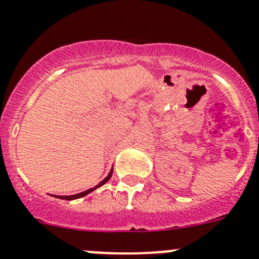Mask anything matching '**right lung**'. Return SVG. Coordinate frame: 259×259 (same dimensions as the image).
<instances>
[{
  "instance_id": "right-lung-1",
  "label": "right lung",
  "mask_w": 259,
  "mask_h": 259,
  "mask_svg": "<svg viewBox=\"0 0 259 259\" xmlns=\"http://www.w3.org/2000/svg\"><path fill=\"white\" fill-rule=\"evenodd\" d=\"M112 171H113V169H111V171H109V174H108V176H107L106 178H104L103 181H102L101 183H99V185H98V186H95L94 188H89V190L83 191V192L76 193V195H71V196H57V197H58V199H63V200H74V199H80V197H83V196H86V195H88V193L93 192V191H94L95 188L101 187V186H103L104 183H107V182H108L109 179H111V177H112Z\"/></svg>"
}]
</instances>
